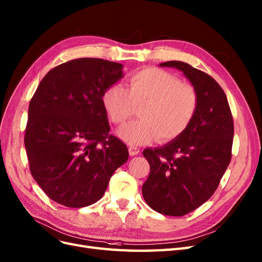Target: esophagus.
Masks as SVG:
<instances>
[{
    "mask_svg": "<svg viewBox=\"0 0 262 262\" xmlns=\"http://www.w3.org/2000/svg\"><path fill=\"white\" fill-rule=\"evenodd\" d=\"M139 152H140V148L139 147H137V146H129V154L131 156L138 155Z\"/></svg>",
    "mask_w": 262,
    "mask_h": 262,
    "instance_id": "34e87169",
    "label": "esophagus"
}]
</instances>
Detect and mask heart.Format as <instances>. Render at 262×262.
Returning <instances> with one entry per match:
<instances>
[{"instance_id":"1","label":"heart","mask_w":262,"mask_h":262,"mask_svg":"<svg viewBox=\"0 0 262 262\" xmlns=\"http://www.w3.org/2000/svg\"><path fill=\"white\" fill-rule=\"evenodd\" d=\"M103 103L111 120L123 125L139 107L140 119L119 131L129 145H141L155 137L159 142L172 141L192 123L198 103L194 86L159 68H144L128 78V90L119 84L108 88Z\"/></svg>"}]
</instances>
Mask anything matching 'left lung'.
<instances>
[{"label":"left lung","mask_w":262,"mask_h":262,"mask_svg":"<svg viewBox=\"0 0 262 262\" xmlns=\"http://www.w3.org/2000/svg\"><path fill=\"white\" fill-rule=\"evenodd\" d=\"M160 66L183 71L200 103L182 135L165 146L143 150L150 172L142 193L151 209L181 217L208 201L218 188L232 157L233 117L227 95L211 76L183 61Z\"/></svg>","instance_id":"left-lung-1"}]
</instances>
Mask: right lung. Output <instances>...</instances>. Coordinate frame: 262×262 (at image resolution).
Here are the masks:
<instances>
[{"mask_svg": "<svg viewBox=\"0 0 262 262\" xmlns=\"http://www.w3.org/2000/svg\"><path fill=\"white\" fill-rule=\"evenodd\" d=\"M122 78V65L78 58L51 69L28 111L25 147L30 172L52 201L82 208L101 200L115 171L129 158L110 134L103 95Z\"/></svg>", "mask_w": 262, "mask_h": 262, "instance_id": "add662e5", "label": "right lung"}]
</instances>
